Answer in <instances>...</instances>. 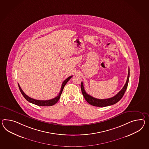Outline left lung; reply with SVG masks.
<instances>
[{"mask_svg":"<svg viewBox=\"0 0 149 149\" xmlns=\"http://www.w3.org/2000/svg\"><path fill=\"white\" fill-rule=\"evenodd\" d=\"M129 76H130V69L129 68L127 80L125 85L124 86L123 88L115 96H114L113 97L107 98V99H97V98L93 97V96L88 94L84 89V84L82 82L81 84V89L83 96H84V98H85L86 101L89 104H90L91 105H93V106H95V107H103L113 105L119 101L123 96L127 88L129 80Z\"/></svg>","mask_w":149,"mask_h":149,"instance_id":"1","label":"left lung"}]
</instances>
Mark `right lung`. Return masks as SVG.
<instances>
[{
    "label": "right lung",
    "mask_w": 149,
    "mask_h": 149,
    "mask_svg": "<svg viewBox=\"0 0 149 149\" xmlns=\"http://www.w3.org/2000/svg\"><path fill=\"white\" fill-rule=\"evenodd\" d=\"M72 76H69L63 82V83L62 84L61 88L60 91L59 93V94L56 97H55V98L51 99V100H38L31 98V97H29V96H28L27 95H26L24 93V92L22 91L20 86H19V84H18L19 88L22 95L24 97V98H25L27 101L29 102L30 103H32L33 104H34L36 105H39V106H44V107L45 106H52V105H54L59 100V99L60 98V96H61V95L62 94V92L63 91V88L65 87V86L68 82V81L72 78Z\"/></svg>",
    "instance_id": "obj_1"
}]
</instances>
